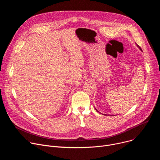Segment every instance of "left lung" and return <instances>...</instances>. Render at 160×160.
Returning <instances> with one entry per match:
<instances>
[{"mask_svg": "<svg viewBox=\"0 0 160 160\" xmlns=\"http://www.w3.org/2000/svg\"><path fill=\"white\" fill-rule=\"evenodd\" d=\"M138 47H139V49H141V51H142V49H141V48H140V47H139V45H138Z\"/></svg>", "mask_w": 160, "mask_h": 160, "instance_id": "8db88e82", "label": "left lung"}]
</instances>
